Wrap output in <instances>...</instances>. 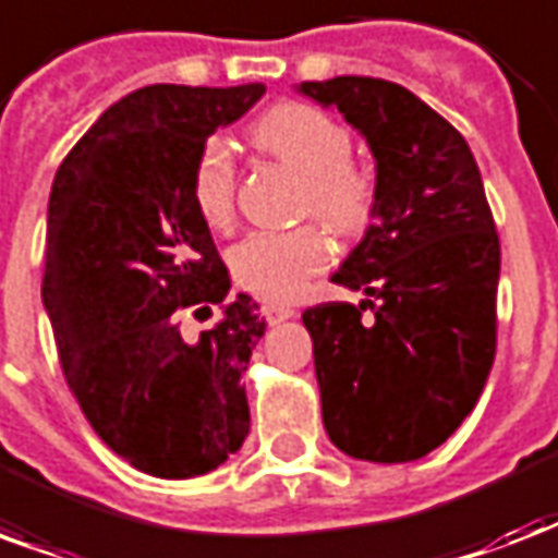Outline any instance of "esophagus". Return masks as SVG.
Listing matches in <instances>:
<instances>
[{
  "label": "esophagus",
  "instance_id": "obj_1",
  "mask_svg": "<svg viewBox=\"0 0 558 558\" xmlns=\"http://www.w3.org/2000/svg\"><path fill=\"white\" fill-rule=\"evenodd\" d=\"M263 313H266V318H269V325H280V322H287V318L295 316V310L287 307V304H266Z\"/></svg>",
  "mask_w": 558,
  "mask_h": 558
}]
</instances>
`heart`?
Returning a JSON list of instances; mask_svg holds the SVG:
<instances>
[{
  "instance_id": "b5f03b06",
  "label": "heart",
  "mask_w": 558,
  "mask_h": 558,
  "mask_svg": "<svg viewBox=\"0 0 558 558\" xmlns=\"http://www.w3.org/2000/svg\"><path fill=\"white\" fill-rule=\"evenodd\" d=\"M254 146L304 175V210L316 213L330 231L354 236L372 222L377 186L351 163L348 128L304 101H283L254 119ZM190 198L202 222L225 231L233 222V163L219 140L204 143L190 172ZM330 257L327 236L313 225L280 233H251L231 251V271L240 287L269 301H289Z\"/></svg>"
}]
</instances>
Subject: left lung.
I'll return each mask as SVG.
<instances>
[{"label":"left lung","instance_id":"8db88e82","mask_svg":"<svg viewBox=\"0 0 558 558\" xmlns=\"http://www.w3.org/2000/svg\"><path fill=\"white\" fill-rule=\"evenodd\" d=\"M295 93L365 140L377 186L372 225L330 278L365 301L301 316L325 430L348 457L412 462L465 421L495 363L500 242L477 160L448 119L392 81L339 75Z\"/></svg>","mask_w":558,"mask_h":558}]
</instances>
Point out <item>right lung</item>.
Returning <instances> with one entry per match:
<instances>
[{
	"instance_id": "right-lung-1",
	"label": "right lung",
	"mask_w": 558,
	"mask_h": 558,
	"mask_svg": "<svg viewBox=\"0 0 558 558\" xmlns=\"http://www.w3.org/2000/svg\"><path fill=\"white\" fill-rule=\"evenodd\" d=\"M266 84H151L110 105L58 169L46 219L43 307L63 377L90 427L143 474L190 480L242 448V374L266 333L231 295L210 228L190 198L202 146ZM220 318L184 340L175 308Z\"/></svg>"
}]
</instances>
